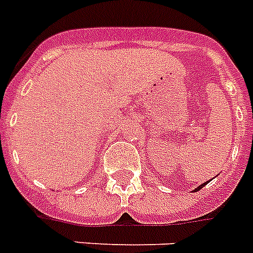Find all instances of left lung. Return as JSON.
I'll return each mask as SVG.
<instances>
[{
  "mask_svg": "<svg viewBox=\"0 0 253 253\" xmlns=\"http://www.w3.org/2000/svg\"><path fill=\"white\" fill-rule=\"evenodd\" d=\"M208 182H209V181H208ZM208 182H204V184H202V185H200V186H198V188H197L196 190H200V189H202V188H204V186H205V185L208 184Z\"/></svg>",
  "mask_w": 253,
  "mask_h": 253,
  "instance_id": "1",
  "label": "left lung"
}]
</instances>
